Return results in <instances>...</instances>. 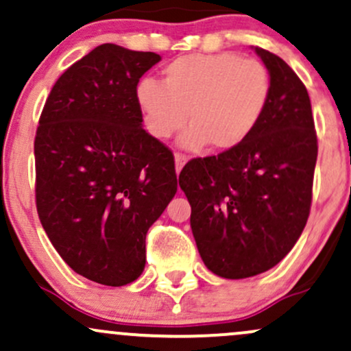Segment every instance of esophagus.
Returning <instances> with one entry per match:
<instances>
[{
  "instance_id": "34e87169",
  "label": "esophagus",
  "mask_w": 351,
  "mask_h": 351,
  "mask_svg": "<svg viewBox=\"0 0 351 351\" xmlns=\"http://www.w3.org/2000/svg\"><path fill=\"white\" fill-rule=\"evenodd\" d=\"M188 162V156L183 155V153H176L175 155V167H176V173L181 171V168L184 167V163Z\"/></svg>"
}]
</instances>
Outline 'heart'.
<instances>
[{"label": "heart", "mask_w": 351, "mask_h": 351, "mask_svg": "<svg viewBox=\"0 0 351 351\" xmlns=\"http://www.w3.org/2000/svg\"><path fill=\"white\" fill-rule=\"evenodd\" d=\"M272 95L264 62L237 52L189 54L163 67L162 82L143 79L136 106L145 130L165 140L184 125L180 143L188 150L228 152L243 145L263 122Z\"/></svg>", "instance_id": "obj_1"}]
</instances>
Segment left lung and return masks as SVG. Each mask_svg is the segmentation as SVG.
<instances>
[{
  "label": "left lung",
  "instance_id": "left-lung-1",
  "mask_svg": "<svg viewBox=\"0 0 351 351\" xmlns=\"http://www.w3.org/2000/svg\"><path fill=\"white\" fill-rule=\"evenodd\" d=\"M254 51L272 77L263 122L234 150L193 158L178 178L201 259L224 279L279 264L304 231L312 204L318 147L308 92L279 56Z\"/></svg>",
  "mask_w": 351,
  "mask_h": 351
}]
</instances>
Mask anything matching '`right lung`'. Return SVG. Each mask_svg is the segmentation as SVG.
Returning <instances> with one entry per match:
<instances>
[{
	"label": "right lung",
	"instance_id": "right-lung-1",
	"mask_svg": "<svg viewBox=\"0 0 351 351\" xmlns=\"http://www.w3.org/2000/svg\"><path fill=\"white\" fill-rule=\"evenodd\" d=\"M160 59L97 46L58 79L36 132L44 231L72 271L110 287L142 276L145 237L178 188L173 153L143 130L135 99Z\"/></svg>",
	"mask_w": 351,
	"mask_h": 351
}]
</instances>
